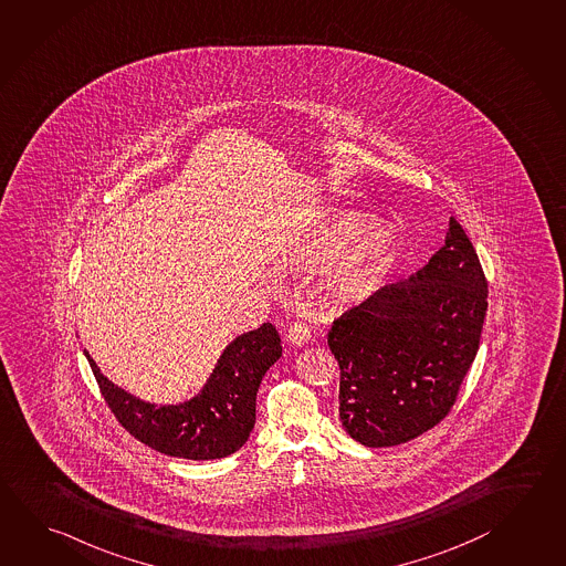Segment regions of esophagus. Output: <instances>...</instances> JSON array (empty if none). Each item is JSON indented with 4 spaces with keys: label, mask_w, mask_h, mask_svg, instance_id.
Segmentation results:
<instances>
[{
    "label": "esophagus",
    "mask_w": 566,
    "mask_h": 566,
    "mask_svg": "<svg viewBox=\"0 0 566 566\" xmlns=\"http://www.w3.org/2000/svg\"><path fill=\"white\" fill-rule=\"evenodd\" d=\"M287 340L295 349H303L308 340H311V331H308L307 325H303V323H293V325L289 327Z\"/></svg>",
    "instance_id": "esophagus-1"
}]
</instances>
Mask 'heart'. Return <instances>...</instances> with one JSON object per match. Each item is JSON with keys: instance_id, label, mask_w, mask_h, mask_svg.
<instances>
[{"instance_id": "1", "label": "heart", "mask_w": 566, "mask_h": 566, "mask_svg": "<svg viewBox=\"0 0 566 566\" xmlns=\"http://www.w3.org/2000/svg\"><path fill=\"white\" fill-rule=\"evenodd\" d=\"M349 209L327 211L313 221L297 249V259L315 268L331 258L321 277L325 297L353 305L379 287L399 255V237L385 221H369Z\"/></svg>"}]
</instances>
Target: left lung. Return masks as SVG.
Returning <instances> with one entry per match:
<instances>
[{
	"mask_svg": "<svg viewBox=\"0 0 566 566\" xmlns=\"http://www.w3.org/2000/svg\"><path fill=\"white\" fill-rule=\"evenodd\" d=\"M486 315V279L454 219L444 245L401 285L377 291L331 329L339 415L365 447L411 441L449 415L473 365Z\"/></svg>",
	"mask_w": 566,
	"mask_h": 566,
	"instance_id": "left-lung-1",
	"label": "left lung"
}]
</instances>
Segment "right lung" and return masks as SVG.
I'll use <instances>...</instances> for the list:
<instances>
[{
	"label": "right lung",
	"mask_w": 566,
	"mask_h": 566,
	"mask_svg": "<svg viewBox=\"0 0 566 566\" xmlns=\"http://www.w3.org/2000/svg\"><path fill=\"white\" fill-rule=\"evenodd\" d=\"M281 353L277 329L263 323L227 345L193 397L157 405L107 379L90 350L83 349L117 421L155 451L189 461L223 459L245 444L255 427L259 385Z\"/></svg>",
	"instance_id": "obj_1"
}]
</instances>
